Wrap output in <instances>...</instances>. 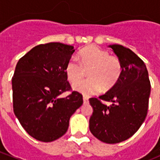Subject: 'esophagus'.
<instances>
[{"label": "esophagus", "mask_w": 160, "mask_h": 160, "mask_svg": "<svg viewBox=\"0 0 160 160\" xmlns=\"http://www.w3.org/2000/svg\"><path fill=\"white\" fill-rule=\"evenodd\" d=\"M88 102H89L88 97H87V96H83V102L86 104V103H88Z\"/></svg>", "instance_id": "obj_1"}]
</instances>
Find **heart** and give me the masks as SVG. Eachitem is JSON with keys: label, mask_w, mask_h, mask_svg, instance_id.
I'll return each mask as SVG.
<instances>
[{"label": "heart", "mask_w": 160, "mask_h": 160, "mask_svg": "<svg viewBox=\"0 0 160 160\" xmlns=\"http://www.w3.org/2000/svg\"><path fill=\"white\" fill-rule=\"evenodd\" d=\"M79 61L71 58L66 66L68 80L76 82L83 78L85 70L90 69L87 80L74 83L73 89L85 95L94 94L102 89L114 86L122 73V65L115 56L96 46L84 48L79 53Z\"/></svg>", "instance_id": "b5f03b06"}]
</instances>
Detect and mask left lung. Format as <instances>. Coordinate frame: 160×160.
Returning <instances> with one entry per match:
<instances>
[{
    "label": "left lung",
    "mask_w": 160,
    "mask_h": 160,
    "mask_svg": "<svg viewBox=\"0 0 160 160\" xmlns=\"http://www.w3.org/2000/svg\"><path fill=\"white\" fill-rule=\"evenodd\" d=\"M108 47L120 60L122 73L106 94L89 99L93 108L90 131L102 142L118 143L132 136L144 122L151 84L146 65L132 50L118 44ZM101 100L112 104L107 106Z\"/></svg>",
    "instance_id": "obj_1"
}]
</instances>
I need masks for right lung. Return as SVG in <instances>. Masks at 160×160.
Returning <instances> with one entry per match:
<instances>
[{
  "label": "right lung",
  "instance_id": "1",
  "mask_svg": "<svg viewBox=\"0 0 160 160\" xmlns=\"http://www.w3.org/2000/svg\"><path fill=\"white\" fill-rule=\"evenodd\" d=\"M74 51L72 46L50 42L33 47L17 64L12 78L14 114L37 140L52 142L65 135L70 117L82 105L77 91L60 97L71 90L66 66Z\"/></svg>",
  "mask_w": 160,
  "mask_h": 160
}]
</instances>
